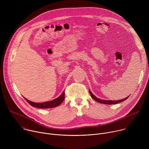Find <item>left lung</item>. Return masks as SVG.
<instances>
[{
    "mask_svg": "<svg viewBox=\"0 0 149 149\" xmlns=\"http://www.w3.org/2000/svg\"><path fill=\"white\" fill-rule=\"evenodd\" d=\"M89 93L90 94V95L91 97L94 100H95L96 101L100 102V103H101V104H109V105H111V104H118L119 102H121L125 100H127V98H129V96L127 97L126 98H124V99H122V100H116V101H113V100H101V99H100L98 98H97V97H95L91 92L90 90H89Z\"/></svg>",
    "mask_w": 149,
    "mask_h": 149,
    "instance_id": "obj_1",
    "label": "left lung"
}]
</instances>
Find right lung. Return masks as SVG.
Masks as SVG:
<instances>
[{
    "label": "right lung",
    "mask_w": 149,
    "mask_h": 149,
    "mask_svg": "<svg viewBox=\"0 0 149 149\" xmlns=\"http://www.w3.org/2000/svg\"><path fill=\"white\" fill-rule=\"evenodd\" d=\"M26 101L31 105L32 107H36V108H40V109H50V108H54L56 107L57 106L59 105L62 101L64 100L65 98V93L64 91H63L61 95L58 97V98L50 101H47V102H34L32 101H31L28 100V99L24 98Z\"/></svg>",
    "instance_id": "obj_1"
}]
</instances>
